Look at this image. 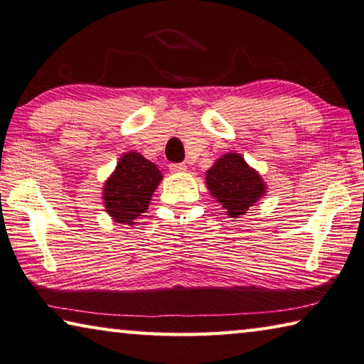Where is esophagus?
<instances>
[{"label": "esophagus", "instance_id": "esophagus-1", "mask_svg": "<svg viewBox=\"0 0 364 364\" xmlns=\"http://www.w3.org/2000/svg\"><path fill=\"white\" fill-rule=\"evenodd\" d=\"M169 169L172 172H186L187 164L186 163H172V164H169Z\"/></svg>", "mask_w": 364, "mask_h": 364}]
</instances>
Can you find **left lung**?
I'll use <instances>...</instances> for the list:
<instances>
[{"instance_id": "8db88e82", "label": "left lung", "mask_w": 364, "mask_h": 364, "mask_svg": "<svg viewBox=\"0 0 364 364\" xmlns=\"http://www.w3.org/2000/svg\"><path fill=\"white\" fill-rule=\"evenodd\" d=\"M206 187L229 218H240L266 193V183L238 153H225L206 171Z\"/></svg>"}]
</instances>
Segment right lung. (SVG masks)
<instances>
[{
    "mask_svg": "<svg viewBox=\"0 0 364 364\" xmlns=\"http://www.w3.org/2000/svg\"><path fill=\"white\" fill-rule=\"evenodd\" d=\"M161 181L163 176L156 164L143 158L140 153L122 154L103 187L106 213L117 224H135V219L148 210Z\"/></svg>",
    "mask_w": 364,
    "mask_h": 364,
    "instance_id": "1",
    "label": "right lung"
}]
</instances>
